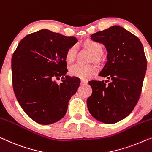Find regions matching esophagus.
<instances>
[{
    "instance_id": "1",
    "label": "esophagus",
    "mask_w": 152,
    "mask_h": 152,
    "mask_svg": "<svg viewBox=\"0 0 152 152\" xmlns=\"http://www.w3.org/2000/svg\"><path fill=\"white\" fill-rule=\"evenodd\" d=\"M87 83H88L87 80H83V79H82V80H81V84H82V85H86V84H87Z\"/></svg>"
}]
</instances>
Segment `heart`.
I'll return each instance as SVG.
<instances>
[{"label":"heart","mask_w":152,"mask_h":152,"mask_svg":"<svg viewBox=\"0 0 152 152\" xmlns=\"http://www.w3.org/2000/svg\"><path fill=\"white\" fill-rule=\"evenodd\" d=\"M85 45L95 57L99 56L102 52V47L100 44L94 41H87V42H85ZM76 53V46H72L67 50L66 56H65L67 61L68 63L73 62L75 59ZM96 67L93 65H83L81 63H76L70 67L69 72L72 76L86 79L89 78L96 72Z\"/></svg>","instance_id":"obj_1"}]
</instances>
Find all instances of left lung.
<instances>
[{"instance_id":"8db88e82","label":"left lung","mask_w":152,"mask_h":152,"mask_svg":"<svg viewBox=\"0 0 152 152\" xmlns=\"http://www.w3.org/2000/svg\"><path fill=\"white\" fill-rule=\"evenodd\" d=\"M91 39L106 48L107 61L99 76L108 80L89 81L88 109L102 123H117L130 115L141 95L147 69L143 46L137 36L119 26L92 34Z\"/></svg>"}]
</instances>
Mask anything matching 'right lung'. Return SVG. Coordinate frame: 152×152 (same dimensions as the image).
<instances>
[{"label": "right lung", "instance_id": "obj_1", "mask_svg": "<svg viewBox=\"0 0 152 152\" xmlns=\"http://www.w3.org/2000/svg\"><path fill=\"white\" fill-rule=\"evenodd\" d=\"M77 42L74 37L42 29L24 37L13 54L15 97L26 115L38 124L48 125L61 119L78 90L80 80L66 75L65 58ZM61 76L64 80L57 84L54 79Z\"/></svg>", "mask_w": 152, "mask_h": 152}]
</instances>
